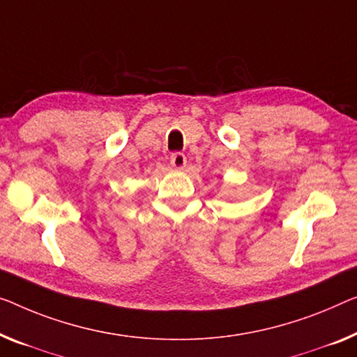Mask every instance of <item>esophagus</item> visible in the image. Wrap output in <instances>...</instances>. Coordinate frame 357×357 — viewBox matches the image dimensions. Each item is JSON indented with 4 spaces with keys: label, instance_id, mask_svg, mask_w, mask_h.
<instances>
[{
    "label": "esophagus",
    "instance_id": "esophagus-1",
    "mask_svg": "<svg viewBox=\"0 0 357 357\" xmlns=\"http://www.w3.org/2000/svg\"><path fill=\"white\" fill-rule=\"evenodd\" d=\"M169 162H172V167L176 168V169H183L185 167V163H188V160H185V155L183 152L172 153V157H169Z\"/></svg>",
    "mask_w": 357,
    "mask_h": 357
}]
</instances>
